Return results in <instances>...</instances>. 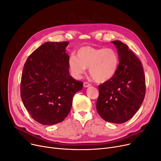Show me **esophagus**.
Returning a JSON list of instances; mask_svg holds the SVG:
<instances>
[{
    "mask_svg": "<svg viewBox=\"0 0 161 161\" xmlns=\"http://www.w3.org/2000/svg\"><path fill=\"white\" fill-rule=\"evenodd\" d=\"M83 86H84V87H88L91 86V84L89 82L85 81L84 83H83Z\"/></svg>",
    "mask_w": 161,
    "mask_h": 161,
    "instance_id": "esophagus-1",
    "label": "esophagus"
}]
</instances>
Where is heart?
Wrapping results in <instances>:
<instances>
[{"label":"heart","mask_w":161,"mask_h":161,"mask_svg":"<svg viewBox=\"0 0 161 161\" xmlns=\"http://www.w3.org/2000/svg\"><path fill=\"white\" fill-rule=\"evenodd\" d=\"M76 56H70L68 60L69 68L76 78H80L86 68H89L90 75L98 83L110 80L116 74L118 57L113 48L83 47Z\"/></svg>","instance_id":"heart-1"}]
</instances>
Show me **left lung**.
I'll list each match as a JSON object with an SVG mask.
<instances>
[{
	"mask_svg": "<svg viewBox=\"0 0 161 161\" xmlns=\"http://www.w3.org/2000/svg\"><path fill=\"white\" fill-rule=\"evenodd\" d=\"M116 47L119 64L114 75L99 86L96 108L107 122H127L140 108L145 95V77L141 61L120 41H112Z\"/></svg>",
	"mask_w": 161,
	"mask_h": 161,
	"instance_id": "1",
	"label": "left lung"
}]
</instances>
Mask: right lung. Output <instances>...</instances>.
I'll return each instance as SVG.
<instances>
[{
  "label": "right lung",
  "mask_w": 161,
  "mask_h": 161,
  "mask_svg": "<svg viewBox=\"0 0 161 161\" xmlns=\"http://www.w3.org/2000/svg\"><path fill=\"white\" fill-rule=\"evenodd\" d=\"M68 41L47 42L35 50L24 66L20 93L34 120L43 125L63 121L70 111L73 97L83 82L69 74Z\"/></svg>",
  "instance_id": "add662e5"
}]
</instances>
